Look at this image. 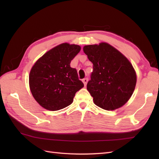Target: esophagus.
<instances>
[{
	"label": "esophagus",
	"instance_id": "1",
	"mask_svg": "<svg viewBox=\"0 0 159 159\" xmlns=\"http://www.w3.org/2000/svg\"><path fill=\"white\" fill-rule=\"evenodd\" d=\"M82 81L84 83V85H85V86H86L87 82H88V79H87V78H85V79H83L82 80Z\"/></svg>",
	"mask_w": 159,
	"mask_h": 159
}]
</instances>
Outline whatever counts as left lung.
I'll use <instances>...</instances> for the list:
<instances>
[{
  "mask_svg": "<svg viewBox=\"0 0 159 159\" xmlns=\"http://www.w3.org/2000/svg\"><path fill=\"white\" fill-rule=\"evenodd\" d=\"M83 51L93 66L87 89L94 104L107 111L124 106L133 95L137 83L136 72L130 61L106 42L86 45Z\"/></svg>",
  "mask_w": 159,
  "mask_h": 159,
  "instance_id": "obj_1",
  "label": "left lung"
}]
</instances>
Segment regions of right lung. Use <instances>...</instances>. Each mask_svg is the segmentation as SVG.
<instances>
[{
  "mask_svg": "<svg viewBox=\"0 0 159 159\" xmlns=\"http://www.w3.org/2000/svg\"><path fill=\"white\" fill-rule=\"evenodd\" d=\"M80 46L63 43L46 52L37 61L29 74V87L40 106L58 111L73 102L76 93L84 85L70 63Z\"/></svg>",
  "mask_w": 159,
  "mask_h": 159,
  "instance_id": "obj_1",
  "label": "right lung"
}]
</instances>
